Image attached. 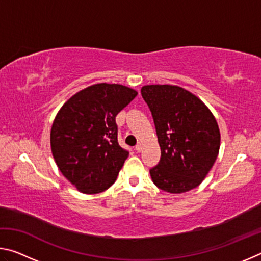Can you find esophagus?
<instances>
[{"label":"esophagus","mask_w":261,"mask_h":261,"mask_svg":"<svg viewBox=\"0 0 261 261\" xmlns=\"http://www.w3.org/2000/svg\"><path fill=\"white\" fill-rule=\"evenodd\" d=\"M136 151H137V152H141V151H143V144H141V143L137 144V145H136Z\"/></svg>","instance_id":"obj_1"}]
</instances>
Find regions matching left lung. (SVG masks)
I'll return each mask as SVG.
<instances>
[{
    "instance_id": "left-lung-1",
    "label": "left lung",
    "mask_w": 261,
    "mask_h": 261,
    "mask_svg": "<svg viewBox=\"0 0 261 261\" xmlns=\"http://www.w3.org/2000/svg\"><path fill=\"white\" fill-rule=\"evenodd\" d=\"M141 95L155 123L161 160L149 170L153 183L169 193L197 188L219 155L221 135L214 115L177 85H145Z\"/></svg>"
}]
</instances>
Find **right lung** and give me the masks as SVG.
<instances>
[{
    "label": "right lung",
    "instance_id": "1",
    "mask_svg": "<svg viewBox=\"0 0 261 261\" xmlns=\"http://www.w3.org/2000/svg\"><path fill=\"white\" fill-rule=\"evenodd\" d=\"M137 94L121 84H94L73 94L56 114L53 158L79 192H103L116 180L129 152L118 145L115 117Z\"/></svg>",
    "mask_w": 261,
    "mask_h": 261
}]
</instances>
